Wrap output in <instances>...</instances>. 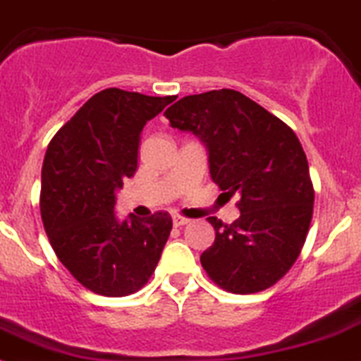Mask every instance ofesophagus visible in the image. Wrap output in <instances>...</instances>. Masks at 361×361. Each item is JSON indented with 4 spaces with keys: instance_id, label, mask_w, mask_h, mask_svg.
I'll return each instance as SVG.
<instances>
[{
    "instance_id": "1",
    "label": "esophagus",
    "mask_w": 361,
    "mask_h": 361,
    "mask_svg": "<svg viewBox=\"0 0 361 361\" xmlns=\"http://www.w3.org/2000/svg\"><path fill=\"white\" fill-rule=\"evenodd\" d=\"M188 222H190V219L181 217V215H174V217H173V224H174V226H176V228L185 226V224H188Z\"/></svg>"
}]
</instances>
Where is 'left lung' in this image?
<instances>
[{
  "instance_id": "8db88e82",
  "label": "left lung",
  "mask_w": 361,
  "mask_h": 361,
  "mask_svg": "<svg viewBox=\"0 0 361 361\" xmlns=\"http://www.w3.org/2000/svg\"><path fill=\"white\" fill-rule=\"evenodd\" d=\"M204 144L210 176L238 194L240 217H208L215 240L201 265L219 287L255 294L298 260L313 214V185L301 142L287 124L231 89L185 96L164 114Z\"/></svg>"
}]
</instances>
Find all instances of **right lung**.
I'll return each instance as SVG.
<instances>
[{"instance_id":"right-lung-1","label":"right lung","mask_w":361,"mask_h":361,"mask_svg":"<svg viewBox=\"0 0 361 361\" xmlns=\"http://www.w3.org/2000/svg\"><path fill=\"white\" fill-rule=\"evenodd\" d=\"M174 99L101 90L60 128L46 151L44 230L63 267L94 294L121 298L144 287L169 238L167 212L119 221L114 210L123 180L137 171L144 126Z\"/></svg>"}]
</instances>
